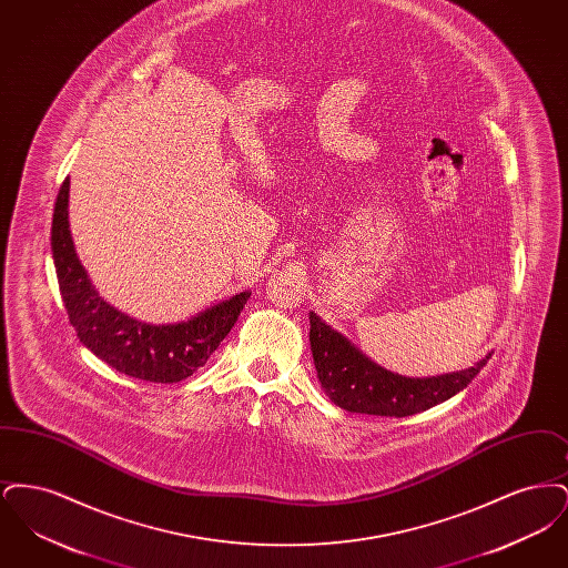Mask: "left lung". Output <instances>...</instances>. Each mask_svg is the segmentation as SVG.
Listing matches in <instances>:
<instances>
[{
	"label": "left lung",
	"mask_w": 568,
	"mask_h": 568,
	"mask_svg": "<svg viewBox=\"0 0 568 568\" xmlns=\"http://www.w3.org/2000/svg\"><path fill=\"white\" fill-rule=\"evenodd\" d=\"M308 320L311 352L322 387L334 405L352 413L383 417H406L422 413L456 396L481 373L491 357V353H487L475 366L440 377H403L371 362L315 313H308Z\"/></svg>",
	"instance_id": "obj_1"
}]
</instances>
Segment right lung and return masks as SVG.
Wrapping results in <instances>:
<instances>
[{"mask_svg":"<svg viewBox=\"0 0 568 568\" xmlns=\"http://www.w3.org/2000/svg\"><path fill=\"white\" fill-rule=\"evenodd\" d=\"M68 195L70 179L63 181L54 202L51 248L59 292L82 345L130 377L153 383L191 377L236 324L251 292L219 302L181 324L151 325L128 317L100 297L82 268L70 234Z\"/></svg>","mask_w":568,"mask_h":568,"instance_id":"obj_1","label":"right lung"}]
</instances>
